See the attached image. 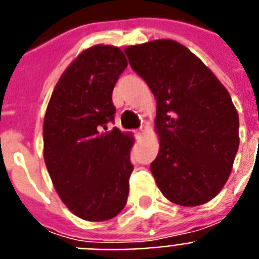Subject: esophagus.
<instances>
[{"instance_id": "1", "label": "esophagus", "mask_w": 259, "mask_h": 259, "mask_svg": "<svg viewBox=\"0 0 259 259\" xmlns=\"http://www.w3.org/2000/svg\"><path fill=\"white\" fill-rule=\"evenodd\" d=\"M144 134H146V128H139V130H138V131H136V136H138V138H142V136L144 135Z\"/></svg>"}]
</instances>
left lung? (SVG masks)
Masks as SVG:
<instances>
[{
    "mask_svg": "<svg viewBox=\"0 0 259 259\" xmlns=\"http://www.w3.org/2000/svg\"><path fill=\"white\" fill-rule=\"evenodd\" d=\"M124 53L157 100L159 152L150 169L158 188L178 205L205 204L226 185L239 147L231 96L178 41L152 40Z\"/></svg>",
    "mask_w": 259,
    "mask_h": 259,
    "instance_id": "8db88e82",
    "label": "left lung"
}]
</instances>
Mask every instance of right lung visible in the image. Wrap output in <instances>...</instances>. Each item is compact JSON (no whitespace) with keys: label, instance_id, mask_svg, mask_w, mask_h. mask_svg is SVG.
<instances>
[{"label":"right lung","instance_id":"1","mask_svg":"<svg viewBox=\"0 0 259 259\" xmlns=\"http://www.w3.org/2000/svg\"><path fill=\"white\" fill-rule=\"evenodd\" d=\"M127 66L115 46L82 51L59 78L44 116V162L54 188L88 222L112 219L127 204L134 138L108 130L116 112L112 92Z\"/></svg>","mask_w":259,"mask_h":259}]
</instances>
